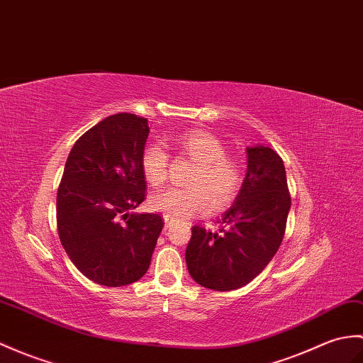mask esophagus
Returning a JSON list of instances; mask_svg holds the SVG:
<instances>
[{
  "label": "esophagus",
  "instance_id": "34e87169",
  "mask_svg": "<svg viewBox=\"0 0 363 363\" xmlns=\"http://www.w3.org/2000/svg\"><path fill=\"white\" fill-rule=\"evenodd\" d=\"M164 221H165V227H170L172 225V218L170 216H164Z\"/></svg>",
  "mask_w": 363,
  "mask_h": 363
}]
</instances>
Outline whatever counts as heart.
<instances>
[{
	"label": "heart",
	"instance_id": "obj_1",
	"mask_svg": "<svg viewBox=\"0 0 363 363\" xmlns=\"http://www.w3.org/2000/svg\"><path fill=\"white\" fill-rule=\"evenodd\" d=\"M181 153L189 155L198 162L189 185L191 187H170L151 196L150 206L176 220L223 212L237 199L242 187L244 170L238 159L225 155L224 143L206 131L184 133L174 140ZM167 150L155 143L142 153V172L145 179L157 187L168 178Z\"/></svg>",
	"mask_w": 363,
	"mask_h": 363
}]
</instances>
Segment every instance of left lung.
Returning <instances> with one entry per match:
<instances>
[{
	"instance_id": "left-lung-1",
	"label": "left lung",
	"mask_w": 363,
	"mask_h": 363,
	"mask_svg": "<svg viewBox=\"0 0 363 363\" xmlns=\"http://www.w3.org/2000/svg\"><path fill=\"white\" fill-rule=\"evenodd\" d=\"M246 153V178L218 230L191 227L185 263L202 288H242L269 264L284 237L291 196L281 157L263 145Z\"/></svg>"
}]
</instances>
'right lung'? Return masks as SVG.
<instances>
[{
	"label": "right lung",
	"instance_id": "right-lung-1",
	"mask_svg": "<svg viewBox=\"0 0 363 363\" xmlns=\"http://www.w3.org/2000/svg\"><path fill=\"white\" fill-rule=\"evenodd\" d=\"M148 121L109 116L74 143L57 191L58 237L74 266L109 288L145 275L164 227L156 213H130L145 199L142 153Z\"/></svg>",
	"mask_w": 363,
	"mask_h": 363
}]
</instances>
